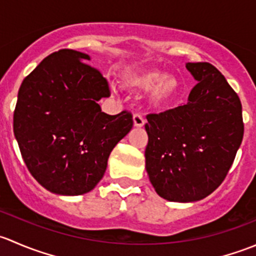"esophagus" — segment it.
<instances>
[{"label":"esophagus","instance_id":"1","mask_svg":"<svg viewBox=\"0 0 256 256\" xmlns=\"http://www.w3.org/2000/svg\"><path fill=\"white\" fill-rule=\"evenodd\" d=\"M132 118H134V125H135L136 128H142V126L144 125V122H146L144 118V116L141 115V114H135Z\"/></svg>","mask_w":256,"mask_h":256}]
</instances>
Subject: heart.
Returning a JSON list of instances; mask_svg holds the SVG:
<instances>
[{
	"instance_id": "obj_1",
	"label": "heart",
	"mask_w": 256,
	"mask_h": 256,
	"mask_svg": "<svg viewBox=\"0 0 256 256\" xmlns=\"http://www.w3.org/2000/svg\"><path fill=\"white\" fill-rule=\"evenodd\" d=\"M126 84L132 89L152 90L151 100L154 105H166L180 92V82L174 76H166L158 70H144L126 78Z\"/></svg>"
}]
</instances>
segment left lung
<instances>
[{"instance_id": "left-lung-1", "label": "left lung", "mask_w": 256, "mask_h": 256, "mask_svg": "<svg viewBox=\"0 0 256 256\" xmlns=\"http://www.w3.org/2000/svg\"><path fill=\"white\" fill-rule=\"evenodd\" d=\"M197 80L186 105L147 115L146 171L160 197L206 198L224 180L244 135L242 102L223 74L207 62L187 63Z\"/></svg>"}]
</instances>
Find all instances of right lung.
I'll return each mask as SVG.
<instances>
[{
	"label": "right lung",
	"mask_w": 256,
	"mask_h": 256,
	"mask_svg": "<svg viewBox=\"0 0 256 256\" xmlns=\"http://www.w3.org/2000/svg\"><path fill=\"white\" fill-rule=\"evenodd\" d=\"M90 56L60 49L23 79L14 114V132L28 171L56 194L90 192L106 171L116 144L132 128L131 112H102L108 80L89 66Z\"/></svg>",
	"instance_id": "right-lung-1"
}]
</instances>
